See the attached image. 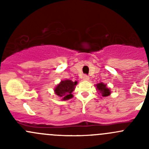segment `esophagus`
<instances>
[{
    "label": "esophagus",
    "mask_w": 149,
    "mask_h": 149,
    "mask_svg": "<svg viewBox=\"0 0 149 149\" xmlns=\"http://www.w3.org/2000/svg\"><path fill=\"white\" fill-rule=\"evenodd\" d=\"M88 79H89V77H88V76H87V75H84L83 80H84V81H88Z\"/></svg>",
    "instance_id": "obj_1"
}]
</instances>
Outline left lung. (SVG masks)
<instances>
[{
    "instance_id": "1",
    "label": "left lung",
    "mask_w": 149,
    "mask_h": 149,
    "mask_svg": "<svg viewBox=\"0 0 149 149\" xmlns=\"http://www.w3.org/2000/svg\"><path fill=\"white\" fill-rule=\"evenodd\" d=\"M97 88L98 91H100V93L101 94L102 97H107L110 94V90L108 88H107V85L106 84H103V83H100L98 84H97Z\"/></svg>"
}]
</instances>
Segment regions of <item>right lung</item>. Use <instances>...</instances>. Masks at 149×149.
<instances>
[{
    "label": "right lung",
    "instance_id": "add662e5",
    "mask_svg": "<svg viewBox=\"0 0 149 149\" xmlns=\"http://www.w3.org/2000/svg\"><path fill=\"white\" fill-rule=\"evenodd\" d=\"M77 81L73 82L70 80L62 81L55 88V92L59 97H62L63 100H67L73 97L72 92L75 88Z\"/></svg>",
    "mask_w": 149,
    "mask_h": 149
}]
</instances>
